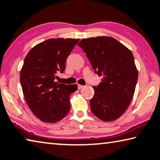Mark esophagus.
Returning a JSON list of instances; mask_svg holds the SVG:
<instances>
[{"mask_svg": "<svg viewBox=\"0 0 160 160\" xmlns=\"http://www.w3.org/2000/svg\"><path fill=\"white\" fill-rule=\"evenodd\" d=\"M83 87H84V86L80 85V84L78 85V89H82V88H83Z\"/></svg>", "mask_w": 160, "mask_h": 160, "instance_id": "obj_1", "label": "esophagus"}]
</instances>
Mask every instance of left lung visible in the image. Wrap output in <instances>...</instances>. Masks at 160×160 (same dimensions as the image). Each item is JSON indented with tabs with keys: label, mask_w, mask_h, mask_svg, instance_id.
Masks as SVG:
<instances>
[{
	"label": "left lung",
	"mask_w": 160,
	"mask_h": 160,
	"mask_svg": "<svg viewBox=\"0 0 160 160\" xmlns=\"http://www.w3.org/2000/svg\"><path fill=\"white\" fill-rule=\"evenodd\" d=\"M87 54L94 73L103 77L90 101L93 114L104 122L116 120L131 103L138 72L131 51L108 36L82 39L78 43Z\"/></svg>",
	"instance_id": "1"
}]
</instances>
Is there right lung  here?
I'll return each mask as SVG.
<instances>
[{
  "label": "right lung",
  "mask_w": 160,
  "mask_h": 160,
  "mask_svg": "<svg viewBox=\"0 0 160 160\" xmlns=\"http://www.w3.org/2000/svg\"><path fill=\"white\" fill-rule=\"evenodd\" d=\"M79 39L51 38L34 46L24 59L20 74L26 102L41 121L54 123L70 111V95L77 84L56 82L65 70L66 61Z\"/></svg>",
  "instance_id": "1"
}]
</instances>
